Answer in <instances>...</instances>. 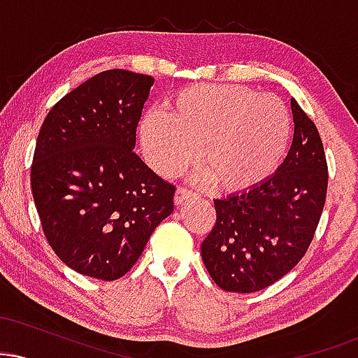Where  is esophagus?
I'll return each instance as SVG.
<instances>
[{"instance_id":"esophagus-1","label":"esophagus","mask_w":358,"mask_h":358,"mask_svg":"<svg viewBox=\"0 0 358 358\" xmlns=\"http://www.w3.org/2000/svg\"><path fill=\"white\" fill-rule=\"evenodd\" d=\"M195 196H196L195 192L188 190V188L185 187H178L175 192V205H183L187 200L195 199Z\"/></svg>"}]
</instances>
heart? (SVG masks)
<instances>
[{
	"label": "heart",
	"mask_w": 358,
	"mask_h": 358,
	"mask_svg": "<svg viewBox=\"0 0 358 358\" xmlns=\"http://www.w3.org/2000/svg\"><path fill=\"white\" fill-rule=\"evenodd\" d=\"M289 114L273 94L237 84L185 87L165 113L141 122V141L158 173L175 176L192 165L199 148L205 176L225 192H242L268 180L289 141Z\"/></svg>",
	"instance_id": "obj_1"
}]
</instances>
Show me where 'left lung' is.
Masks as SVG:
<instances>
[{"label": "left lung", "mask_w": 358, "mask_h": 358, "mask_svg": "<svg viewBox=\"0 0 358 358\" xmlns=\"http://www.w3.org/2000/svg\"><path fill=\"white\" fill-rule=\"evenodd\" d=\"M294 134L276 173L256 187L213 200L217 220L202 242L213 282L254 293L276 282L305 256L328 187L323 143L315 122L291 99Z\"/></svg>", "instance_id": "obj_1"}]
</instances>
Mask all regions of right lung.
Listing matches in <instances>:
<instances>
[{
	"instance_id": "1",
	"label": "right lung",
	"mask_w": 358,
	"mask_h": 358,
	"mask_svg": "<svg viewBox=\"0 0 358 358\" xmlns=\"http://www.w3.org/2000/svg\"><path fill=\"white\" fill-rule=\"evenodd\" d=\"M155 79L113 69L64 96L45 117L31 163V192L53 252L104 281L134 266L175 187L134 153Z\"/></svg>"
}]
</instances>
